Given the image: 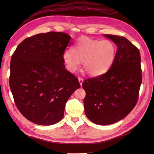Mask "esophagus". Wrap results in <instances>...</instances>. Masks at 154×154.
<instances>
[{
    "instance_id": "1",
    "label": "esophagus",
    "mask_w": 154,
    "mask_h": 154,
    "mask_svg": "<svg viewBox=\"0 0 154 154\" xmlns=\"http://www.w3.org/2000/svg\"><path fill=\"white\" fill-rule=\"evenodd\" d=\"M78 80H79V83H80V85H81V86H82V83H83V79H82V78L79 77V78H78Z\"/></svg>"
}]
</instances>
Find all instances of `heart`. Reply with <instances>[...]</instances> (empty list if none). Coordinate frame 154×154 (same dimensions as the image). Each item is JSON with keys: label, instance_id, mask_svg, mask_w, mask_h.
<instances>
[{"label": "heart", "instance_id": "b5f03b06", "mask_svg": "<svg viewBox=\"0 0 154 154\" xmlns=\"http://www.w3.org/2000/svg\"><path fill=\"white\" fill-rule=\"evenodd\" d=\"M116 54V48L112 41L82 36L72 47L71 52L65 51L62 58L69 71H76L83 62V68L88 74L98 76L110 69Z\"/></svg>", "mask_w": 154, "mask_h": 154}]
</instances>
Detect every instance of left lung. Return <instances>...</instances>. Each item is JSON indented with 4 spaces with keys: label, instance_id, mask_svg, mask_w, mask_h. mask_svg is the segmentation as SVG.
<instances>
[{
    "label": "left lung",
    "instance_id": "left-lung-1",
    "mask_svg": "<svg viewBox=\"0 0 154 154\" xmlns=\"http://www.w3.org/2000/svg\"><path fill=\"white\" fill-rule=\"evenodd\" d=\"M118 47L110 69L100 76L85 80V113L98 125L113 124L127 116L139 98L142 82L139 49L123 36L104 35Z\"/></svg>",
    "mask_w": 154,
    "mask_h": 154
}]
</instances>
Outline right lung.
<instances>
[{"instance_id": "1", "label": "right lung", "mask_w": 154, "mask_h": 154, "mask_svg": "<svg viewBox=\"0 0 154 154\" xmlns=\"http://www.w3.org/2000/svg\"><path fill=\"white\" fill-rule=\"evenodd\" d=\"M71 36L41 33L26 38L11 56L9 85L20 113L36 124L50 126L64 118L65 105L80 88L62 56Z\"/></svg>"}]
</instances>
